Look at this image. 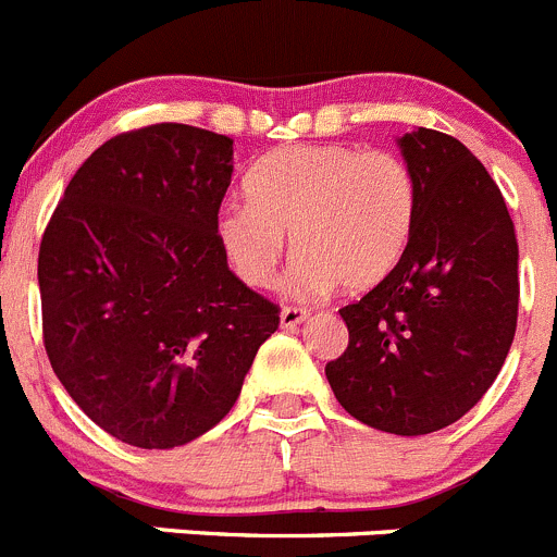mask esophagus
Here are the masks:
<instances>
[{"label": "esophagus", "mask_w": 557, "mask_h": 557, "mask_svg": "<svg viewBox=\"0 0 557 557\" xmlns=\"http://www.w3.org/2000/svg\"><path fill=\"white\" fill-rule=\"evenodd\" d=\"M310 313L305 308H283L280 310V324L285 326V330H294V326H299L302 321H308Z\"/></svg>", "instance_id": "1"}]
</instances>
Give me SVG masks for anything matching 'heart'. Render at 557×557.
I'll list each match as a JSON object with an SVG mask.
<instances>
[{
  "label": "heart",
  "mask_w": 557,
  "mask_h": 557,
  "mask_svg": "<svg viewBox=\"0 0 557 557\" xmlns=\"http://www.w3.org/2000/svg\"><path fill=\"white\" fill-rule=\"evenodd\" d=\"M247 202L220 208L214 238L249 288H272L288 249L290 290L349 294L382 285L407 255L418 181L401 156L357 145H294L263 156L244 178Z\"/></svg>",
  "instance_id": "b5f03b06"
}]
</instances>
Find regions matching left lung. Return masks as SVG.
Listing matches in <instances>:
<instances>
[{"label": "left lung", "instance_id": "1", "mask_svg": "<svg viewBox=\"0 0 557 557\" xmlns=\"http://www.w3.org/2000/svg\"><path fill=\"white\" fill-rule=\"evenodd\" d=\"M418 222L398 269L341 310L349 346L326 362L341 407L371 429L420 436L470 412L517 332L519 247L500 189L456 137H398Z\"/></svg>", "mask_w": 557, "mask_h": 557}]
</instances>
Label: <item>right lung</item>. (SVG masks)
<instances>
[{
    "mask_svg": "<svg viewBox=\"0 0 557 557\" xmlns=\"http://www.w3.org/2000/svg\"><path fill=\"white\" fill-rule=\"evenodd\" d=\"M233 139L156 123L92 150L38 255L44 343L82 412L168 450L233 409L280 310L227 269L214 220Z\"/></svg>",
    "mask_w": 557,
    "mask_h": 557,
    "instance_id": "1",
    "label": "right lung"
}]
</instances>
